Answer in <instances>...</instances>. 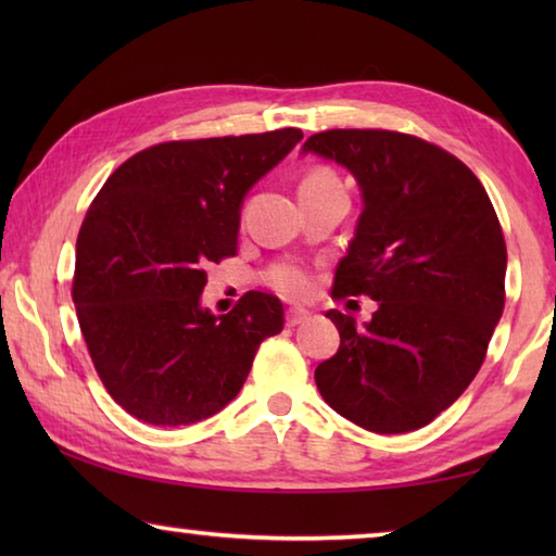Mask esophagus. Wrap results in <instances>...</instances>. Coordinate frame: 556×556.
Returning <instances> with one entry per match:
<instances>
[{
    "label": "esophagus",
    "mask_w": 556,
    "mask_h": 556,
    "mask_svg": "<svg viewBox=\"0 0 556 556\" xmlns=\"http://www.w3.org/2000/svg\"><path fill=\"white\" fill-rule=\"evenodd\" d=\"M306 318H308L306 308H289V312H287V326H299V324H304Z\"/></svg>",
    "instance_id": "esophagus-1"
}]
</instances>
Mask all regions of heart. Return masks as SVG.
Listing matches in <instances>:
<instances>
[{"mask_svg":"<svg viewBox=\"0 0 556 556\" xmlns=\"http://www.w3.org/2000/svg\"><path fill=\"white\" fill-rule=\"evenodd\" d=\"M326 191H341V181L328 168H312L299 184V195ZM265 281L285 299H304L312 291V277H308V271L299 265H291V262H279V265L269 267Z\"/></svg>","mask_w":556,"mask_h":556,"instance_id":"b5f03b06","label":"heart"}]
</instances>
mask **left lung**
<instances>
[{"label": "left lung", "mask_w": 556, "mask_h": 556, "mask_svg": "<svg viewBox=\"0 0 556 556\" xmlns=\"http://www.w3.org/2000/svg\"><path fill=\"white\" fill-rule=\"evenodd\" d=\"M306 152L345 166L363 191L331 296L378 301L361 328L326 314L341 345L316 368V388L375 434L427 427L481 370L503 316L507 250L493 203L460 159L414 135L328 129Z\"/></svg>", "instance_id": "1"}]
</instances>
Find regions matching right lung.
Masks as SVG:
<instances>
[{
    "label": "right lung",
    "instance_id": "add662e5",
    "mask_svg": "<svg viewBox=\"0 0 556 556\" xmlns=\"http://www.w3.org/2000/svg\"><path fill=\"white\" fill-rule=\"evenodd\" d=\"M301 129L154 144L115 168L75 242L73 304L92 365L122 409L181 427L238 397L281 301L248 291L230 314L201 306L205 267L238 252L244 193Z\"/></svg>",
    "mask_w": 556,
    "mask_h": 556
}]
</instances>
